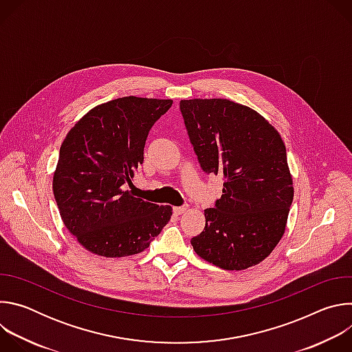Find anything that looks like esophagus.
<instances>
[{
	"label": "esophagus",
	"instance_id": "1",
	"mask_svg": "<svg viewBox=\"0 0 352 352\" xmlns=\"http://www.w3.org/2000/svg\"><path fill=\"white\" fill-rule=\"evenodd\" d=\"M173 212H174V214L179 216V214H182V213L186 212V206H177V208L173 209Z\"/></svg>",
	"mask_w": 352,
	"mask_h": 352
}]
</instances>
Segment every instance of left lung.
I'll use <instances>...</instances> for the list:
<instances>
[{
	"label": "left lung",
	"mask_w": 352,
	"mask_h": 352,
	"mask_svg": "<svg viewBox=\"0 0 352 352\" xmlns=\"http://www.w3.org/2000/svg\"><path fill=\"white\" fill-rule=\"evenodd\" d=\"M179 109L200 167L224 179L221 197L205 210V230L190 239L193 250L224 270L261 263L281 239L294 199L280 133L227 98L181 100Z\"/></svg>",
	"instance_id": "obj_1"
}]
</instances>
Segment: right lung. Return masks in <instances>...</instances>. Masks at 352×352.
Segmentation results:
<instances>
[{
    "label": "right lung",
    "instance_id": "right-lung-1",
    "mask_svg": "<svg viewBox=\"0 0 352 352\" xmlns=\"http://www.w3.org/2000/svg\"><path fill=\"white\" fill-rule=\"evenodd\" d=\"M173 100L120 97L85 114L68 132L53 190L68 231L89 252L106 258L136 255L170 221L171 206L135 197L128 185L143 163L155 122Z\"/></svg>",
    "mask_w": 352,
    "mask_h": 352
}]
</instances>
